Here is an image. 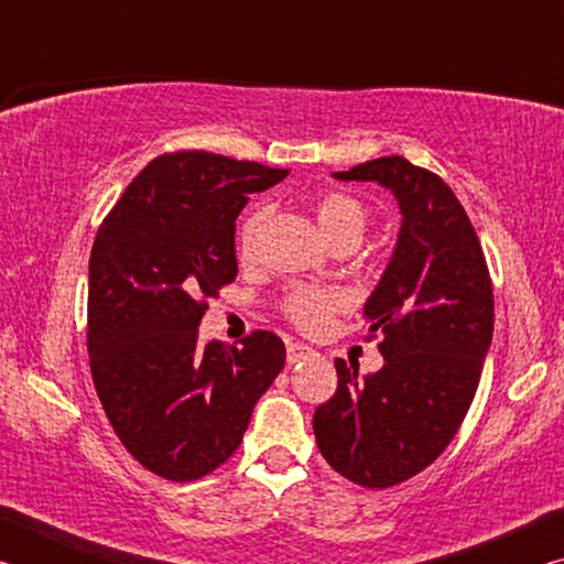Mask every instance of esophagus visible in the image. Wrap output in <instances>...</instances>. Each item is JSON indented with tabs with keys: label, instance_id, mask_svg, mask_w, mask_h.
<instances>
[{
	"label": "esophagus",
	"instance_id": "1",
	"mask_svg": "<svg viewBox=\"0 0 564 564\" xmlns=\"http://www.w3.org/2000/svg\"><path fill=\"white\" fill-rule=\"evenodd\" d=\"M313 350L308 346H303V343H289V350H285V358L289 362H299L303 358H311Z\"/></svg>",
	"mask_w": 564,
	"mask_h": 564
}]
</instances>
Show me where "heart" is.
<instances>
[{"label": "heart", "instance_id": "heart-1", "mask_svg": "<svg viewBox=\"0 0 564 564\" xmlns=\"http://www.w3.org/2000/svg\"><path fill=\"white\" fill-rule=\"evenodd\" d=\"M313 214L321 231L326 234L333 246H358L362 234L370 226V208L358 196L348 194L340 188H328L313 198ZM265 212L261 206H253L241 224L236 228V253L241 261H248L253 256L256 238L263 226ZM350 305L348 293L333 285H316V283H295L283 293L279 308L283 318L293 323L303 333H318L328 326V321L336 313L346 311Z\"/></svg>", "mask_w": 564, "mask_h": 564}]
</instances>
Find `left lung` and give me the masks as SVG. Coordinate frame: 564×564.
<instances>
[{"mask_svg": "<svg viewBox=\"0 0 564 564\" xmlns=\"http://www.w3.org/2000/svg\"><path fill=\"white\" fill-rule=\"evenodd\" d=\"M336 178L378 181L403 214L393 259L366 303L383 368L360 380L336 358V393L313 415L333 470L383 490L435 463L463 425L492 340V281L463 204L433 171L380 156Z\"/></svg>", "mask_w": 564, "mask_h": 564, "instance_id": "1", "label": "left lung"}]
</instances>
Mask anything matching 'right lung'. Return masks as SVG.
<instances>
[{"instance_id":"right-lung-1","label":"right lung","mask_w":564,"mask_h":564,"mask_svg":"<svg viewBox=\"0 0 564 564\" xmlns=\"http://www.w3.org/2000/svg\"><path fill=\"white\" fill-rule=\"evenodd\" d=\"M289 169L212 151L151 161L104 218L89 256L87 348L97 395L123 447L164 480L221 467L281 373L283 340L198 343V323L238 273L236 218Z\"/></svg>"}]
</instances>
